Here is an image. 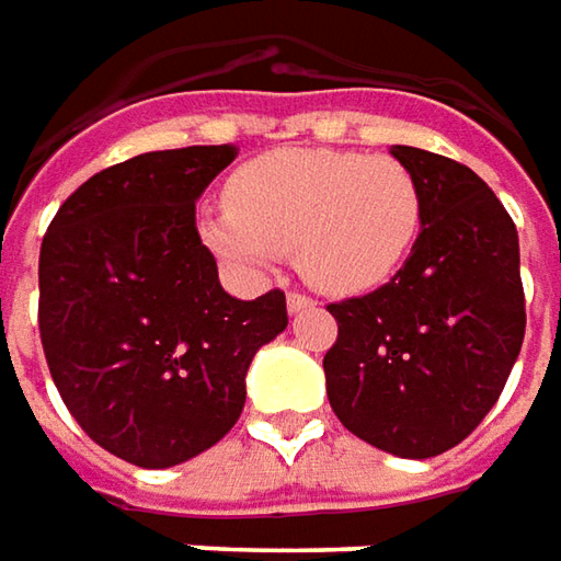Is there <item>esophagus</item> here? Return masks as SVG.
<instances>
[{"label": "esophagus", "mask_w": 561, "mask_h": 561, "mask_svg": "<svg viewBox=\"0 0 561 561\" xmlns=\"http://www.w3.org/2000/svg\"><path fill=\"white\" fill-rule=\"evenodd\" d=\"M285 304H288V312H304V310H310L316 300H312L310 295H300V291H288Z\"/></svg>", "instance_id": "34e87169"}]
</instances>
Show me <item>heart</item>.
Returning <instances> with one entry per match:
<instances>
[{
	"label": "heart",
	"instance_id": "obj_1",
	"mask_svg": "<svg viewBox=\"0 0 561 561\" xmlns=\"http://www.w3.org/2000/svg\"><path fill=\"white\" fill-rule=\"evenodd\" d=\"M224 205L202 220L208 249L245 266L291 251L297 273L329 295L383 285L424 224L421 184L405 162L322 147H285L239 165Z\"/></svg>",
	"mask_w": 561,
	"mask_h": 561
}]
</instances>
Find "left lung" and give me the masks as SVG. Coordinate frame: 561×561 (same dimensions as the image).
Wrapping results in <instances>:
<instances>
[{"instance_id":"8db88e82","label":"left lung","mask_w":561,"mask_h":561,"mask_svg":"<svg viewBox=\"0 0 561 561\" xmlns=\"http://www.w3.org/2000/svg\"><path fill=\"white\" fill-rule=\"evenodd\" d=\"M421 184L424 230L387 285L329 304L322 359L337 421L380 451L436 457L494 409L525 337L519 236L467 165L390 147Z\"/></svg>"}]
</instances>
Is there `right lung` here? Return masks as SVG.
<instances>
[{
    "label": "right lung",
    "mask_w": 561,
    "mask_h": 561,
    "mask_svg": "<svg viewBox=\"0 0 561 561\" xmlns=\"http://www.w3.org/2000/svg\"><path fill=\"white\" fill-rule=\"evenodd\" d=\"M232 144L135 156L57 208L39 251V337L76 424L162 470L220 442L254 353L288 325L285 291L236 300L196 230V199Z\"/></svg>",
    "instance_id": "add662e5"
}]
</instances>
